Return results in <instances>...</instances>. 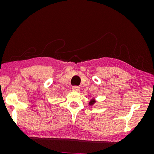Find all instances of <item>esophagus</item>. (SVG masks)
<instances>
[{
	"instance_id": "34e87169",
	"label": "esophagus",
	"mask_w": 154,
	"mask_h": 154,
	"mask_svg": "<svg viewBox=\"0 0 154 154\" xmlns=\"http://www.w3.org/2000/svg\"><path fill=\"white\" fill-rule=\"evenodd\" d=\"M72 91L74 92H79L80 91V88L79 87H72Z\"/></svg>"
}]
</instances>
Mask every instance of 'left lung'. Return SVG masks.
<instances>
[{"mask_svg": "<svg viewBox=\"0 0 154 154\" xmlns=\"http://www.w3.org/2000/svg\"><path fill=\"white\" fill-rule=\"evenodd\" d=\"M88 96H89L90 97H91V99L90 100L89 102H88V105L90 106H92L94 104H95L96 103V100L95 99V97H92V96L91 95H88Z\"/></svg>", "mask_w": 154, "mask_h": 154, "instance_id": "left-lung-1", "label": "left lung"}]
</instances>
